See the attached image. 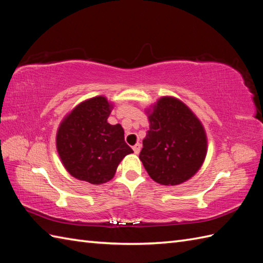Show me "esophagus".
<instances>
[{
    "label": "esophagus",
    "mask_w": 263,
    "mask_h": 263,
    "mask_svg": "<svg viewBox=\"0 0 263 263\" xmlns=\"http://www.w3.org/2000/svg\"><path fill=\"white\" fill-rule=\"evenodd\" d=\"M140 150H141V144H140V143H137L136 145L133 146V151H134V154H136V155L139 154Z\"/></svg>",
    "instance_id": "1"
}]
</instances>
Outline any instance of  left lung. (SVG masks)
Listing matches in <instances>:
<instances>
[{
    "instance_id": "left-lung-1",
    "label": "left lung",
    "mask_w": 263,
    "mask_h": 263,
    "mask_svg": "<svg viewBox=\"0 0 263 263\" xmlns=\"http://www.w3.org/2000/svg\"><path fill=\"white\" fill-rule=\"evenodd\" d=\"M146 114L150 125L139 156L146 173L164 186L191 179L207 154L201 122L185 103L173 96L161 97Z\"/></svg>"
}]
</instances>
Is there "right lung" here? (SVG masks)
<instances>
[{"label": "right lung", "instance_id": "add662e5", "mask_svg": "<svg viewBox=\"0 0 263 263\" xmlns=\"http://www.w3.org/2000/svg\"><path fill=\"white\" fill-rule=\"evenodd\" d=\"M113 104L104 96L79 103L60 123L56 146L65 169L78 180L101 185L111 180L121 160L133 150L121 124L107 122Z\"/></svg>", "mask_w": 263, "mask_h": 263}]
</instances>
